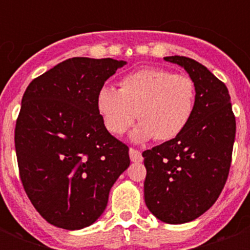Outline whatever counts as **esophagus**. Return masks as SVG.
I'll list each match as a JSON object with an SVG mask.
<instances>
[{"mask_svg":"<svg viewBox=\"0 0 250 250\" xmlns=\"http://www.w3.org/2000/svg\"><path fill=\"white\" fill-rule=\"evenodd\" d=\"M129 158L132 162H141L143 161V157H141V153L136 149H129Z\"/></svg>","mask_w":250,"mask_h":250,"instance_id":"obj_1","label":"esophagus"}]
</instances>
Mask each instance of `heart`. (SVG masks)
Wrapping results in <instances>:
<instances>
[{
	"instance_id": "b5f03b06",
	"label": "heart",
	"mask_w": 250,
	"mask_h": 250,
	"mask_svg": "<svg viewBox=\"0 0 250 250\" xmlns=\"http://www.w3.org/2000/svg\"><path fill=\"white\" fill-rule=\"evenodd\" d=\"M196 105V84L187 75L146 67L125 75L121 89L105 85L96 98L98 115L114 136L125 133L139 114L131 140L168 141L186 129Z\"/></svg>"
}]
</instances>
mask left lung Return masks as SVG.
I'll return each mask as SVG.
<instances>
[{
	"label": "left lung",
	"instance_id": "1",
	"mask_svg": "<svg viewBox=\"0 0 250 250\" xmlns=\"http://www.w3.org/2000/svg\"><path fill=\"white\" fill-rule=\"evenodd\" d=\"M196 84V105L179 136L143 153L144 198L149 211L168 225L194 221L219 197L231 166L236 122L229 89L187 57H165Z\"/></svg>",
	"mask_w": 250,
	"mask_h": 250
}]
</instances>
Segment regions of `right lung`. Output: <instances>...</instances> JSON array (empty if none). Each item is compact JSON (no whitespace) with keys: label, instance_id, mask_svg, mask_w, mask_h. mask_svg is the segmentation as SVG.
<instances>
[{"label":"right lung","instance_id":"1","mask_svg":"<svg viewBox=\"0 0 250 250\" xmlns=\"http://www.w3.org/2000/svg\"><path fill=\"white\" fill-rule=\"evenodd\" d=\"M125 61L74 57L33 79L15 125L21 179L50 225L82 229L105 211L109 192L129 166L128 146L105 128L96 98Z\"/></svg>","mask_w":250,"mask_h":250}]
</instances>
